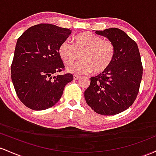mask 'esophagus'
Masks as SVG:
<instances>
[{"mask_svg": "<svg viewBox=\"0 0 156 156\" xmlns=\"http://www.w3.org/2000/svg\"><path fill=\"white\" fill-rule=\"evenodd\" d=\"M80 76H78V75H73V80H78V79H80Z\"/></svg>", "mask_w": 156, "mask_h": 156, "instance_id": "34e87169", "label": "esophagus"}]
</instances>
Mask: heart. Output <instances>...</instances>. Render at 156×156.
<instances>
[{"mask_svg": "<svg viewBox=\"0 0 156 156\" xmlns=\"http://www.w3.org/2000/svg\"><path fill=\"white\" fill-rule=\"evenodd\" d=\"M73 44L64 40L58 48V54L66 65L71 64L80 55L82 61L67 68L69 72L76 74H95L104 72L113 62L116 53L111 41L102 40L91 32L80 33L73 37Z\"/></svg>", "mask_w": 156, "mask_h": 156, "instance_id": "b5f03b06", "label": "heart"}]
</instances>
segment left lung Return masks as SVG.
Listing matches in <instances>:
<instances>
[{"mask_svg":"<svg viewBox=\"0 0 156 156\" xmlns=\"http://www.w3.org/2000/svg\"><path fill=\"white\" fill-rule=\"evenodd\" d=\"M115 45V57L104 72L90 77L85 91L87 104L96 113L112 116L130 108L138 95L143 69L136 42L117 28L95 31Z\"/></svg>","mask_w":156,"mask_h":156,"instance_id":"1","label":"left lung"}]
</instances>
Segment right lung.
<instances>
[{
    "instance_id": "obj_1",
    "label": "right lung",
    "mask_w": 156,
    "mask_h": 156,
    "mask_svg": "<svg viewBox=\"0 0 156 156\" xmlns=\"http://www.w3.org/2000/svg\"><path fill=\"white\" fill-rule=\"evenodd\" d=\"M71 34L69 29L42 23L31 26L17 39L11 77L19 99L30 109L51 108L73 80L71 73L55 75L65 67L59 45Z\"/></svg>"
}]
</instances>
